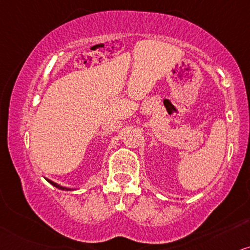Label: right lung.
<instances>
[{"label": "right lung", "instance_id": "add662e5", "mask_svg": "<svg viewBox=\"0 0 250 250\" xmlns=\"http://www.w3.org/2000/svg\"><path fill=\"white\" fill-rule=\"evenodd\" d=\"M47 181H48L50 185L52 186H54V187H56L58 189H61V190H71L70 188H65V187H62V186H60V185H58V183H55V182H53L52 180H48V179H46Z\"/></svg>", "mask_w": 250, "mask_h": 250}]
</instances>
